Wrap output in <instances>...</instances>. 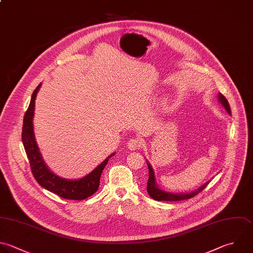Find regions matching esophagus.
I'll use <instances>...</instances> for the list:
<instances>
[{"label": "esophagus", "mask_w": 253, "mask_h": 253, "mask_svg": "<svg viewBox=\"0 0 253 253\" xmlns=\"http://www.w3.org/2000/svg\"><path fill=\"white\" fill-rule=\"evenodd\" d=\"M142 146V139L138 138V137H133L130 138L127 142V147L130 150H136V149H140Z\"/></svg>", "instance_id": "esophagus-1"}]
</instances>
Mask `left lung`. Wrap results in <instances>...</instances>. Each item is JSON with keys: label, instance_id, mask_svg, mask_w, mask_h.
Wrapping results in <instances>:
<instances>
[{"label": "left lung", "instance_id": "obj_1", "mask_svg": "<svg viewBox=\"0 0 253 253\" xmlns=\"http://www.w3.org/2000/svg\"><path fill=\"white\" fill-rule=\"evenodd\" d=\"M218 101L220 102L222 107L226 110V112L230 115L231 111H230L228 102L225 99V97L222 94H220V93L218 94ZM147 165H148V171H149V177H148V181H147V193H148V195L152 199H154L156 201H183V200L191 199L194 196H196L198 193L202 192L208 186V184H209V183H206L201 188H199L198 190H196V191H194L192 193H188V194H172V193H167V192H164V191L160 190L157 187V185L155 183L153 169H152V167L149 164H147Z\"/></svg>", "mask_w": 253, "mask_h": 253}]
</instances>
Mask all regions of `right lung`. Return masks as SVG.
<instances>
[{"mask_svg":"<svg viewBox=\"0 0 253 253\" xmlns=\"http://www.w3.org/2000/svg\"><path fill=\"white\" fill-rule=\"evenodd\" d=\"M41 88V84L34 91L30 106L24 117L22 139L28 158L30 160L31 170L38 181V183L44 189L54 193L55 195L66 200H84L95 194L100 186L101 174L106 167L109 158L115 153L111 154L106 160H104L95 170L90 174L79 180H66L53 174L47 166L44 164L42 157L40 153L35 133H34V114H35V102L37 94Z\"/></svg>","mask_w":253,"mask_h":253,"instance_id":"right-lung-1","label":"right lung"}]
</instances>
